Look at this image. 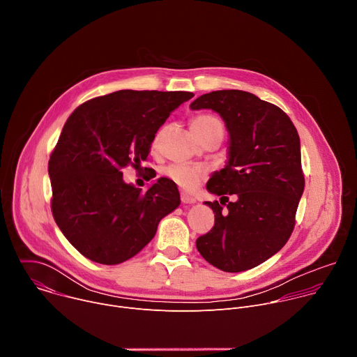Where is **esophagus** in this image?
<instances>
[{
	"mask_svg": "<svg viewBox=\"0 0 357 357\" xmlns=\"http://www.w3.org/2000/svg\"><path fill=\"white\" fill-rule=\"evenodd\" d=\"M181 202L183 203V205H192V203L196 202V199L193 196L186 195V193H181Z\"/></svg>",
	"mask_w": 357,
	"mask_h": 357,
	"instance_id": "1",
	"label": "esophagus"
}]
</instances>
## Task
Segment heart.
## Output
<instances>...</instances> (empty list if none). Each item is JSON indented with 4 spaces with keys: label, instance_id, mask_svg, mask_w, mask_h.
I'll list each match as a JSON object with an SVG mask.
<instances>
[{
    "label": "heart",
    "instance_id": "obj_1",
    "mask_svg": "<svg viewBox=\"0 0 357 357\" xmlns=\"http://www.w3.org/2000/svg\"><path fill=\"white\" fill-rule=\"evenodd\" d=\"M192 130L196 134V137H199L202 132H205L206 130L215 127V126H223L220 123L219 119H216L215 116L211 114H200L196 116L192 123ZM164 134V128H161L154 139H152V146L157 148L160 145V141L162 138ZM165 176L174 182L175 185H178L179 188L185 189V190H193L202 181H205L208 171L202 167L197 165H185V164H172L169 167L165 168Z\"/></svg>",
    "mask_w": 357,
    "mask_h": 357
}]
</instances>
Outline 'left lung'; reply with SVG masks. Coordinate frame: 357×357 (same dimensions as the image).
<instances>
[{
	"instance_id": "8db88e82",
	"label": "left lung",
	"mask_w": 357,
	"mask_h": 357,
	"mask_svg": "<svg viewBox=\"0 0 357 357\" xmlns=\"http://www.w3.org/2000/svg\"><path fill=\"white\" fill-rule=\"evenodd\" d=\"M192 110L212 109L230 134L229 162L208 182L228 200L206 202L215 226L197 237L200 256L226 273L257 267L280 251L294 226L305 178L299 135L275 105L248 91L218 90L197 97Z\"/></svg>"
}]
</instances>
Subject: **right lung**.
Masks as SVG:
<instances>
[{
    "mask_svg": "<svg viewBox=\"0 0 357 357\" xmlns=\"http://www.w3.org/2000/svg\"><path fill=\"white\" fill-rule=\"evenodd\" d=\"M190 91L119 90L80 105L68 119L49 160L50 209L69 243L94 263L116 266L139 252L179 192L160 178L146 192L121 169L146 160L158 128Z\"/></svg>",
    "mask_w": 357,
    "mask_h": 357,
    "instance_id": "1",
    "label": "right lung"
}]
</instances>
